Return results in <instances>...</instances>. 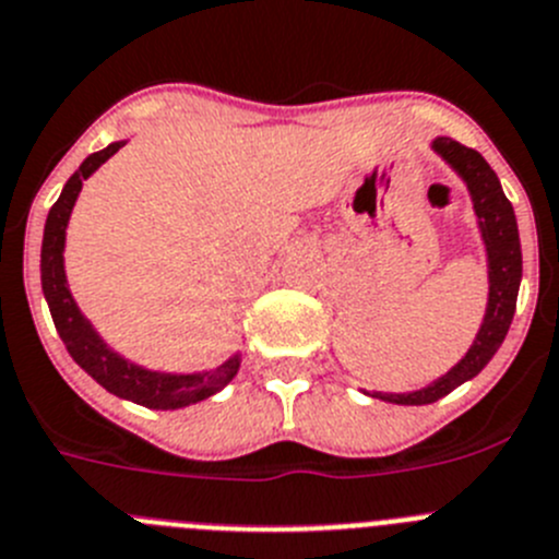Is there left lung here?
I'll return each mask as SVG.
<instances>
[{
    "label": "left lung",
    "mask_w": 559,
    "mask_h": 559,
    "mask_svg": "<svg viewBox=\"0 0 559 559\" xmlns=\"http://www.w3.org/2000/svg\"><path fill=\"white\" fill-rule=\"evenodd\" d=\"M431 150L454 169L456 178L465 183L467 194H471V203H474L476 228H479L487 259V306L471 348L440 379L409 392H367L370 399L401 406L435 404V401L445 399L451 390H456V386L485 370V365L496 356L507 331H510L512 314H515L518 286H521V273H524L515 211H512V203L507 200L490 164L476 150L454 142L449 135L431 139Z\"/></svg>",
    "instance_id": "obj_1"
}]
</instances>
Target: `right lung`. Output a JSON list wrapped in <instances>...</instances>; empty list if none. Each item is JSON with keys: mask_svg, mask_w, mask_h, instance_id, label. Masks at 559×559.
I'll return each mask as SVG.
<instances>
[{"mask_svg": "<svg viewBox=\"0 0 559 559\" xmlns=\"http://www.w3.org/2000/svg\"><path fill=\"white\" fill-rule=\"evenodd\" d=\"M124 144H128V139L110 142L105 150L88 155L80 164L78 173L67 180L58 203L49 209L41 242V289L60 340H63L67 350L72 354V359L97 384L114 392L117 399L133 401V404L147 406V409H183V406L211 399L223 386H228L230 379L239 373L242 350H234L223 365L194 370V373L150 370V367L135 365L128 356L110 348L108 342L103 340V334L92 325V320L80 311L78 300H74L72 289H69L63 250H67V228L69 219H72L74 203H78L85 180L92 178L110 155H117Z\"/></svg>", "mask_w": 559, "mask_h": 559, "instance_id": "right-lung-1", "label": "right lung"}]
</instances>
